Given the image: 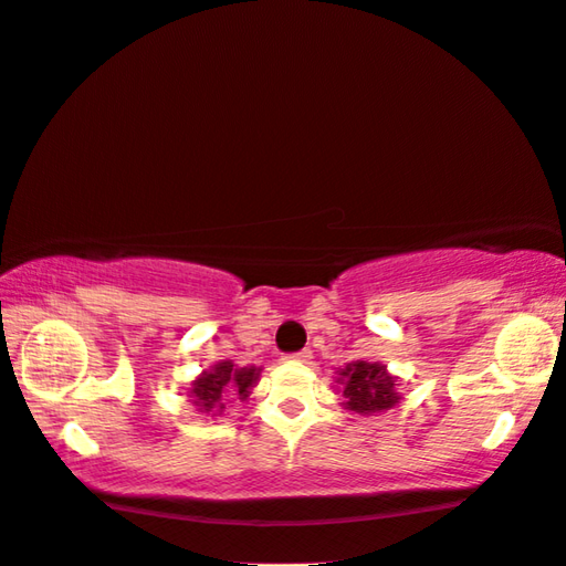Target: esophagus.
<instances>
[{"mask_svg":"<svg viewBox=\"0 0 566 566\" xmlns=\"http://www.w3.org/2000/svg\"><path fill=\"white\" fill-rule=\"evenodd\" d=\"M312 358L310 350H300V353H290V356H284V360H292V364H307Z\"/></svg>","mask_w":566,"mask_h":566,"instance_id":"1","label":"esophagus"}]
</instances>
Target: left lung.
I'll use <instances>...</instances> for the list:
<instances>
[{
    "label": "left lung",
    "instance_id": "8db88e82",
    "mask_svg": "<svg viewBox=\"0 0 566 566\" xmlns=\"http://www.w3.org/2000/svg\"><path fill=\"white\" fill-rule=\"evenodd\" d=\"M337 384L343 391V407L364 417L391 409L401 399L396 391L399 384L386 366L368 364V360H353L337 370Z\"/></svg>",
    "mask_w": 566,
    "mask_h": 566
}]
</instances>
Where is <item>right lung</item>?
<instances>
[{"mask_svg": "<svg viewBox=\"0 0 566 566\" xmlns=\"http://www.w3.org/2000/svg\"><path fill=\"white\" fill-rule=\"evenodd\" d=\"M259 374L261 368L256 366L235 368L231 360H218L192 381L188 391L192 407H198L202 415H221L226 409V396L235 394L239 399H247L259 381Z\"/></svg>", "mask_w": 566, "mask_h": 566, "instance_id": "right-lung-1", "label": "right lung"}]
</instances>
